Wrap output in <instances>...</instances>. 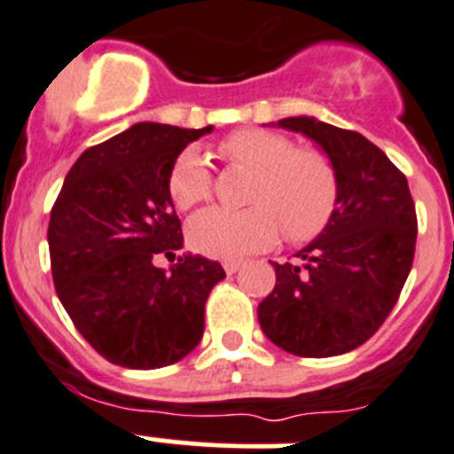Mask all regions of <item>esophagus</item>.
Listing matches in <instances>:
<instances>
[{
  "label": "esophagus",
  "mask_w": 454,
  "mask_h": 454,
  "mask_svg": "<svg viewBox=\"0 0 454 454\" xmlns=\"http://www.w3.org/2000/svg\"><path fill=\"white\" fill-rule=\"evenodd\" d=\"M241 266H244V264H241V262H237V260H226V262H223V270H226L228 275L237 273V270H239Z\"/></svg>",
  "instance_id": "obj_1"
}]
</instances>
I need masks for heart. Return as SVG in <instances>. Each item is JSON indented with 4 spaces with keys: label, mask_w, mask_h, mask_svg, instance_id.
Returning <instances> with one entry per match:
<instances>
[{
    "label": "heart",
    "mask_w": 454,
    "mask_h": 454,
    "mask_svg": "<svg viewBox=\"0 0 454 454\" xmlns=\"http://www.w3.org/2000/svg\"><path fill=\"white\" fill-rule=\"evenodd\" d=\"M228 163L253 172L244 210L210 207L188 223V241L197 253L237 260L264 251L278 239L309 241L325 231L338 201V175L327 154L295 147L285 134L269 129L232 131L219 143ZM168 192L179 210H190L213 192V176L194 150L176 156L168 175Z\"/></svg>",
    "instance_id": "1"
}]
</instances>
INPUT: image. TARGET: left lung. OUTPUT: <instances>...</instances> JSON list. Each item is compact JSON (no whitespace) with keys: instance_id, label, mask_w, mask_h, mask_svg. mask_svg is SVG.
Listing matches in <instances>:
<instances>
[{"instance_id":"left-lung-1","label":"left lung","mask_w":454,"mask_h":454,"mask_svg":"<svg viewBox=\"0 0 454 454\" xmlns=\"http://www.w3.org/2000/svg\"><path fill=\"white\" fill-rule=\"evenodd\" d=\"M320 145L338 175V201L295 262H275V289L257 307L273 345L304 358L347 354L370 340L399 300L417 247L408 179L363 134L309 116L282 118Z\"/></svg>"}]
</instances>
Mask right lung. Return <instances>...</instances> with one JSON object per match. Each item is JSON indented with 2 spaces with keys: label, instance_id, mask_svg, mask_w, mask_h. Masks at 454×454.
<instances>
[{
  "label": "right lung",
  "instance_id": "right-lung-1",
  "mask_svg": "<svg viewBox=\"0 0 454 454\" xmlns=\"http://www.w3.org/2000/svg\"><path fill=\"white\" fill-rule=\"evenodd\" d=\"M213 125L184 129L137 122L80 154L49 222L51 273L75 329L103 358L156 370L188 356L203 336V307L222 264L181 255V222L168 175L185 145Z\"/></svg>",
  "mask_w": 454,
  "mask_h": 454
}]
</instances>
